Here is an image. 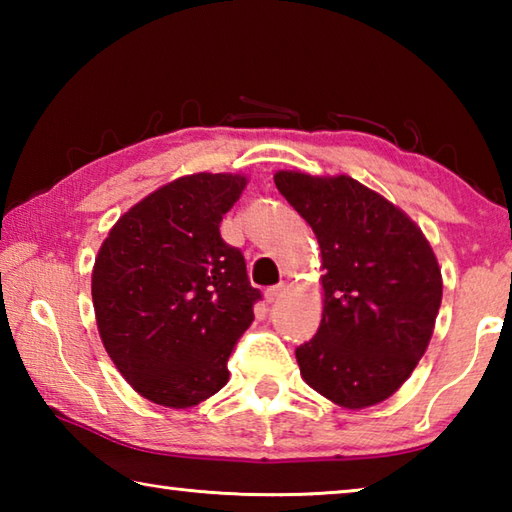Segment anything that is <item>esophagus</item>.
<instances>
[{"label":"esophagus","mask_w":512,"mask_h":512,"mask_svg":"<svg viewBox=\"0 0 512 512\" xmlns=\"http://www.w3.org/2000/svg\"><path fill=\"white\" fill-rule=\"evenodd\" d=\"M284 291H287V287H284V284H275V287H268L264 291V298H266V302H277V300L284 296Z\"/></svg>","instance_id":"obj_1"}]
</instances>
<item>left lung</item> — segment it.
I'll return each mask as SVG.
<instances>
[{"instance_id":"left-lung-1","label":"left lung","mask_w":512,"mask_h":512,"mask_svg":"<svg viewBox=\"0 0 512 512\" xmlns=\"http://www.w3.org/2000/svg\"><path fill=\"white\" fill-rule=\"evenodd\" d=\"M275 185L311 225L325 268L323 320L296 348L302 379L345 409L388 400L427 350L443 300L429 241L350 176L277 171Z\"/></svg>"}]
</instances>
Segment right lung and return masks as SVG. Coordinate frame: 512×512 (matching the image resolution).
Segmentation results:
<instances>
[{
  "instance_id": "right-lung-1",
  "label": "right lung",
  "mask_w": 512,
  "mask_h": 512,
  "mask_svg": "<svg viewBox=\"0 0 512 512\" xmlns=\"http://www.w3.org/2000/svg\"><path fill=\"white\" fill-rule=\"evenodd\" d=\"M244 176L194 173L112 225L92 271L103 348L137 393L187 409L228 384V359L262 298L219 225Z\"/></svg>"
}]
</instances>
